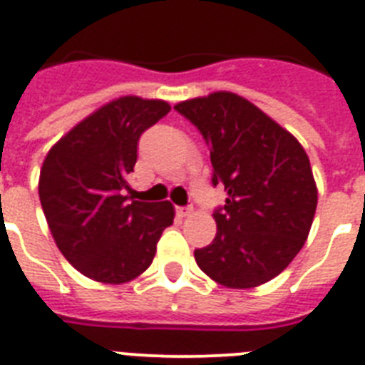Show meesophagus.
<instances>
[{"label":"esophagus","instance_id":"obj_1","mask_svg":"<svg viewBox=\"0 0 365 365\" xmlns=\"http://www.w3.org/2000/svg\"><path fill=\"white\" fill-rule=\"evenodd\" d=\"M192 212H194L192 207H177V215H179V217H190Z\"/></svg>","mask_w":365,"mask_h":365}]
</instances>
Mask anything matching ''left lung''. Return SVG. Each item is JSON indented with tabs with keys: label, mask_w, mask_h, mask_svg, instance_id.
<instances>
[{
	"label": "left lung",
	"mask_w": 365,
	"mask_h": 365,
	"mask_svg": "<svg viewBox=\"0 0 365 365\" xmlns=\"http://www.w3.org/2000/svg\"><path fill=\"white\" fill-rule=\"evenodd\" d=\"M211 150L212 185L228 192L217 235L194 250L200 269L226 288H255L296 258L317 211V182L299 141L233 92L175 105Z\"/></svg>",
	"instance_id": "1"
}]
</instances>
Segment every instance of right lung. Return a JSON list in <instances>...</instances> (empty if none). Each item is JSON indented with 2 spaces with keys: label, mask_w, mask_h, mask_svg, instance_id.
Wrapping results in <instances>:
<instances>
[{
  "label": "right lung",
  "mask_w": 365,
  "mask_h": 365,
  "mask_svg": "<svg viewBox=\"0 0 365 365\" xmlns=\"http://www.w3.org/2000/svg\"><path fill=\"white\" fill-rule=\"evenodd\" d=\"M171 110L168 101L124 96L105 103L48 150L39 200L58 249L84 277L105 284L133 281L173 224L169 201L130 200L128 173L141 133Z\"/></svg>",
  "instance_id": "right-lung-1"
}]
</instances>
